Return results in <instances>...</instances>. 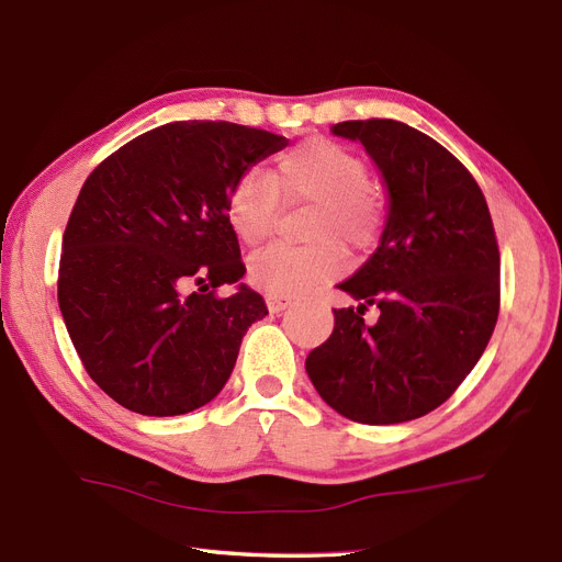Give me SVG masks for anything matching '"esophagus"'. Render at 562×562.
<instances>
[{
  "label": "esophagus",
  "mask_w": 562,
  "mask_h": 562,
  "mask_svg": "<svg viewBox=\"0 0 562 562\" xmlns=\"http://www.w3.org/2000/svg\"><path fill=\"white\" fill-rule=\"evenodd\" d=\"M266 303H268L270 313H282V311H286L289 305H292V299L278 296V294H266Z\"/></svg>",
  "instance_id": "1"
}]
</instances>
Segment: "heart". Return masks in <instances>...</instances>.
I'll list each match as a JSON object with an SVG mask.
<instances>
[{
  "mask_svg": "<svg viewBox=\"0 0 562 562\" xmlns=\"http://www.w3.org/2000/svg\"><path fill=\"white\" fill-rule=\"evenodd\" d=\"M280 198L313 201L311 238L334 235L342 245L361 249L373 243L380 210L369 191V170L357 154L331 139H307L280 156L273 175L245 172L228 191L226 216L235 235L247 245L261 243L273 231ZM342 268V251L331 240L311 245L273 243L247 263L251 284L268 294L294 296L315 282L334 278Z\"/></svg>",
  "mask_w": 562,
  "mask_h": 562,
  "instance_id": "heart-1",
  "label": "heart"
}]
</instances>
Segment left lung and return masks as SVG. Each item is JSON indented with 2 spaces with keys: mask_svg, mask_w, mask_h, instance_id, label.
<instances>
[{
  "mask_svg": "<svg viewBox=\"0 0 562 562\" xmlns=\"http://www.w3.org/2000/svg\"><path fill=\"white\" fill-rule=\"evenodd\" d=\"M387 191L371 259L336 284L359 301L305 359L317 394L342 418L396 425L441 406L476 367L499 313V249L487 203L462 162L392 119L342 121ZM375 304L381 317L363 322Z\"/></svg>",
  "mask_w": 562,
  "mask_h": 562,
  "instance_id": "left-lung-1",
  "label": "left lung"
}]
</instances>
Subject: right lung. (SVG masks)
I'll return each mask as SVG.
<instances>
[{"instance_id": "1", "label": "right lung", "mask_w": 562, "mask_h": 562, "mask_svg": "<svg viewBox=\"0 0 562 562\" xmlns=\"http://www.w3.org/2000/svg\"><path fill=\"white\" fill-rule=\"evenodd\" d=\"M286 144L228 121H175L123 144L83 182L58 303L88 375L123 408L168 418L226 385L243 336L268 315L261 294L234 283L245 266L228 191ZM189 281L204 286L182 295ZM222 283L236 292L216 300L206 289Z\"/></svg>"}]
</instances>
